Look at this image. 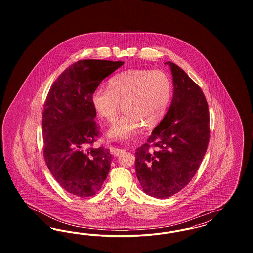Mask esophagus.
Wrapping results in <instances>:
<instances>
[{"label":"esophagus","mask_w":253,"mask_h":253,"mask_svg":"<svg viewBox=\"0 0 253 253\" xmlns=\"http://www.w3.org/2000/svg\"><path fill=\"white\" fill-rule=\"evenodd\" d=\"M110 151H111L112 155H114V156H121L126 152L125 149H121V148H118V147H115V146L110 147Z\"/></svg>","instance_id":"34e87169"}]
</instances>
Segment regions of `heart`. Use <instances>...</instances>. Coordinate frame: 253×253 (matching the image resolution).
I'll list each match as a JSON object with an SVG mask.
<instances>
[{
	"instance_id": "1",
	"label": "heart",
	"mask_w": 253,
	"mask_h": 253,
	"mask_svg": "<svg viewBox=\"0 0 253 253\" xmlns=\"http://www.w3.org/2000/svg\"><path fill=\"white\" fill-rule=\"evenodd\" d=\"M172 86L168 75L159 70L130 69L109 81V88L97 87L91 95L96 115L112 121L121 103L125 113L112 123L108 135L126 141L140 130L142 125L152 128L163 119L171 98Z\"/></svg>"
}]
</instances>
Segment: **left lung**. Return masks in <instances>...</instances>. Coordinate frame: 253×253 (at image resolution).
Here are the masks:
<instances>
[{
    "label": "left lung",
    "mask_w": 253,
    "mask_h": 253,
    "mask_svg": "<svg viewBox=\"0 0 253 253\" xmlns=\"http://www.w3.org/2000/svg\"><path fill=\"white\" fill-rule=\"evenodd\" d=\"M173 97L147 143L135 152L136 176L145 193L168 198L193 179L210 141L209 105L201 88L173 62L167 61Z\"/></svg>",
    "instance_id": "1"
}]
</instances>
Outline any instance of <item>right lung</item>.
Returning <instances> with one entry per match:
<instances>
[{"label": "right lung", "instance_id": "obj_1", "mask_svg": "<svg viewBox=\"0 0 253 253\" xmlns=\"http://www.w3.org/2000/svg\"><path fill=\"white\" fill-rule=\"evenodd\" d=\"M123 61L84 60L74 62L54 82L42 119L43 157L50 172L67 193L95 195L108 175L112 156L94 148L99 128L91 95Z\"/></svg>", "mask_w": 253, "mask_h": 253}]
</instances>
